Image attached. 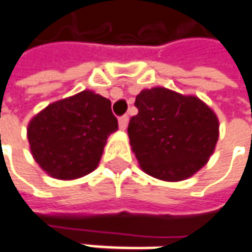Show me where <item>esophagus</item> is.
I'll return each mask as SVG.
<instances>
[{
  "label": "esophagus",
  "mask_w": 252,
  "mask_h": 252,
  "mask_svg": "<svg viewBox=\"0 0 252 252\" xmlns=\"http://www.w3.org/2000/svg\"><path fill=\"white\" fill-rule=\"evenodd\" d=\"M128 121H129V119H128V116H121L119 119V126H120V129H126V126H128Z\"/></svg>",
  "instance_id": "obj_1"
}]
</instances>
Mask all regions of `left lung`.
<instances>
[{"label": "left lung", "mask_w": 252, "mask_h": 252, "mask_svg": "<svg viewBox=\"0 0 252 252\" xmlns=\"http://www.w3.org/2000/svg\"><path fill=\"white\" fill-rule=\"evenodd\" d=\"M128 136L140 168L167 182L190 178L215 150L220 121L197 96L162 87L140 91Z\"/></svg>", "instance_id": "1"}]
</instances>
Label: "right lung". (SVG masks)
Masks as SVG:
<instances>
[{"label":"right lung","mask_w":252,"mask_h":252,"mask_svg":"<svg viewBox=\"0 0 252 252\" xmlns=\"http://www.w3.org/2000/svg\"><path fill=\"white\" fill-rule=\"evenodd\" d=\"M117 129L110 100L85 90L34 116L27 139L34 160L48 175L70 181L96 168L106 140Z\"/></svg>","instance_id":"add662e5"}]
</instances>
